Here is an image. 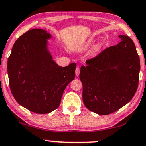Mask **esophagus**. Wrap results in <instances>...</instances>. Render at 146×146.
Segmentation results:
<instances>
[{"instance_id":"obj_1","label":"esophagus","mask_w":146,"mask_h":146,"mask_svg":"<svg viewBox=\"0 0 146 146\" xmlns=\"http://www.w3.org/2000/svg\"><path fill=\"white\" fill-rule=\"evenodd\" d=\"M75 72H76V76H79V74H80V68H76Z\"/></svg>"}]
</instances>
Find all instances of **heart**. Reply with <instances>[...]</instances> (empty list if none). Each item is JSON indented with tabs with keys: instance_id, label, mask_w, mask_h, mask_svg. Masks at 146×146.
Segmentation results:
<instances>
[{
	"instance_id": "b5f03b06",
	"label": "heart",
	"mask_w": 146,
	"mask_h": 146,
	"mask_svg": "<svg viewBox=\"0 0 146 146\" xmlns=\"http://www.w3.org/2000/svg\"><path fill=\"white\" fill-rule=\"evenodd\" d=\"M101 46H102V44H98V45L96 46V47H95V48H96V49H99V48H101Z\"/></svg>"
}]
</instances>
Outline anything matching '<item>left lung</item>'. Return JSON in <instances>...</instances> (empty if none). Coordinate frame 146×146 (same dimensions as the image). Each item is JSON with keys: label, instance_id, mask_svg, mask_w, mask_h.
Returning <instances> with one entry per match:
<instances>
[{"label": "left lung", "instance_id": "8db88e82", "mask_svg": "<svg viewBox=\"0 0 146 146\" xmlns=\"http://www.w3.org/2000/svg\"><path fill=\"white\" fill-rule=\"evenodd\" d=\"M121 41L108 47L82 66L79 78L82 100L89 110L108 115L131 100L139 83V57L133 41L119 35Z\"/></svg>", "mask_w": 146, "mask_h": 146}]
</instances>
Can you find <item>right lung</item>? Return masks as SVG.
<instances>
[{
    "label": "right lung",
    "instance_id": "add662e5",
    "mask_svg": "<svg viewBox=\"0 0 146 146\" xmlns=\"http://www.w3.org/2000/svg\"><path fill=\"white\" fill-rule=\"evenodd\" d=\"M51 35L42 29L30 30L13 46L7 62L9 87L19 104L36 114L59 107L63 93L75 78L76 64L59 66L47 48Z\"/></svg>",
    "mask_w": 146,
    "mask_h": 146
}]
</instances>
